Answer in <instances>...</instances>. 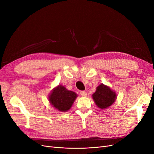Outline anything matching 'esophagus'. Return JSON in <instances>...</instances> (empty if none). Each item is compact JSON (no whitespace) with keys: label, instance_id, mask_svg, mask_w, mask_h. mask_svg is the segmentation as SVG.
<instances>
[{"label":"esophagus","instance_id":"34e87169","mask_svg":"<svg viewBox=\"0 0 154 154\" xmlns=\"http://www.w3.org/2000/svg\"><path fill=\"white\" fill-rule=\"evenodd\" d=\"M80 94L82 97H87V92L85 91H83L80 92Z\"/></svg>","mask_w":154,"mask_h":154}]
</instances>
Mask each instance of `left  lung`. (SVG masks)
Returning <instances> with one entry per match:
<instances>
[{
	"label": "left lung",
	"instance_id": "obj_1",
	"mask_svg": "<svg viewBox=\"0 0 154 154\" xmlns=\"http://www.w3.org/2000/svg\"><path fill=\"white\" fill-rule=\"evenodd\" d=\"M116 97V92L103 83L97 87L96 92L92 94L96 105L101 109L109 108L114 103Z\"/></svg>",
	"mask_w": 154,
	"mask_h": 154
}]
</instances>
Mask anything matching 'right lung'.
<instances>
[{
  "instance_id": "1",
  "label": "right lung",
  "mask_w": 154,
  "mask_h": 154,
  "mask_svg": "<svg viewBox=\"0 0 154 154\" xmlns=\"http://www.w3.org/2000/svg\"><path fill=\"white\" fill-rule=\"evenodd\" d=\"M78 95L62 86L54 88L49 96V101L54 109L61 112H67L72 106Z\"/></svg>"
}]
</instances>
